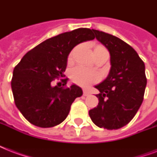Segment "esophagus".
I'll list each match as a JSON object with an SVG mask.
<instances>
[{
    "label": "esophagus",
    "mask_w": 157,
    "mask_h": 157,
    "mask_svg": "<svg viewBox=\"0 0 157 157\" xmlns=\"http://www.w3.org/2000/svg\"><path fill=\"white\" fill-rule=\"evenodd\" d=\"M83 95L84 96H89V95H90V92H88V91L86 90H84Z\"/></svg>",
    "instance_id": "obj_1"
}]
</instances>
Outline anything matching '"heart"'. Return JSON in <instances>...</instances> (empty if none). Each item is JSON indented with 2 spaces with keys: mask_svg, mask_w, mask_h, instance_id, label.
Masks as SVG:
<instances>
[{
  "mask_svg": "<svg viewBox=\"0 0 157 157\" xmlns=\"http://www.w3.org/2000/svg\"><path fill=\"white\" fill-rule=\"evenodd\" d=\"M99 48L105 49V48L99 46V45L96 46L95 49H99ZM71 76L72 81L75 83L78 84L81 86H84V87L89 86L90 85L98 80V75L97 72L88 70V69L82 67H77L72 69Z\"/></svg>",
  "mask_w": 157,
  "mask_h": 157,
  "instance_id": "b5f03b06",
  "label": "heart"
}]
</instances>
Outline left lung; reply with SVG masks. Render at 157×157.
<instances>
[{"label": "left lung", "instance_id": "left-lung-1", "mask_svg": "<svg viewBox=\"0 0 157 157\" xmlns=\"http://www.w3.org/2000/svg\"><path fill=\"white\" fill-rule=\"evenodd\" d=\"M96 39L110 53L111 68L104 81L95 86L98 105L90 110L99 128L117 129L131 121L144 100L147 86L145 65L127 43L108 33L92 29Z\"/></svg>", "mask_w": 157, "mask_h": 157}]
</instances>
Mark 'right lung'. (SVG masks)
Returning <instances> with one entry per match:
<instances>
[{"mask_svg":"<svg viewBox=\"0 0 157 157\" xmlns=\"http://www.w3.org/2000/svg\"><path fill=\"white\" fill-rule=\"evenodd\" d=\"M94 39L90 28L62 33L28 51L14 67L11 81L14 103L31 124L49 128L66 119L71 103L83 94L74 84L64 87L68 80L63 78L67 57L76 45ZM56 78L63 86H54Z\"/></svg>","mask_w":157,"mask_h":157,"instance_id":"add662e5","label":"right lung"}]
</instances>
